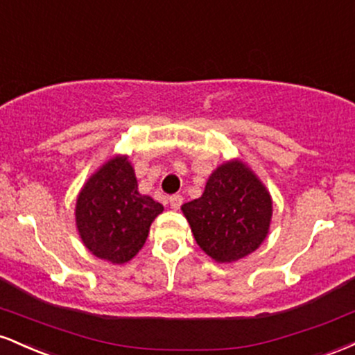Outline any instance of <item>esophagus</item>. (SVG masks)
Instances as JSON below:
<instances>
[{
  "label": "esophagus",
  "instance_id": "obj_1",
  "mask_svg": "<svg viewBox=\"0 0 355 355\" xmlns=\"http://www.w3.org/2000/svg\"><path fill=\"white\" fill-rule=\"evenodd\" d=\"M168 202H170V207H172L173 210H178L183 203V197L182 195H172V197L168 198Z\"/></svg>",
  "mask_w": 355,
  "mask_h": 355
}]
</instances>
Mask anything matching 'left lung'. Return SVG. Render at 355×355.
Segmentation results:
<instances>
[{
  "label": "left lung",
  "instance_id": "8db88e82",
  "mask_svg": "<svg viewBox=\"0 0 355 355\" xmlns=\"http://www.w3.org/2000/svg\"><path fill=\"white\" fill-rule=\"evenodd\" d=\"M182 210L202 250L223 263L243 259L266 240L272 200L242 162H227L211 173L202 197Z\"/></svg>",
  "mask_w": 355,
  "mask_h": 355
}]
</instances>
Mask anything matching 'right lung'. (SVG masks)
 Returning a JSON list of instances; mask_svg holds the SVG:
<instances>
[{
  "mask_svg": "<svg viewBox=\"0 0 355 355\" xmlns=\"http://www.w3.org/2000/svg\"><path fill=\"white\" fill-rule=\"evenodd\" d=\"M164 205L140 195L132 165L115 157L93 175L76 200V225L93 255L125 263L137 255Z\"/></svg>",
  "mask_w": 355,
  "mask_h": 355,
  "instance_id": "obj_1",
  "label": "right lung"
}]
</instances>
